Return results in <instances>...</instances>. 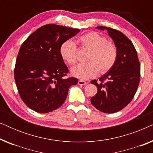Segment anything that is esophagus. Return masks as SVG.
<instances>
[{"label":"esophagus","instance_id":"34e87169","mask_svg":"<svg viewBox=\"0 0 153 153\" xmlns=\"http://www.w3.org/2000/svg\"><path fill=\"white\" fill-rule=\"evenodd\" d=\"M87 83H88L86 82V81H83V80H79V81H78V84L80 85H86Z\"/></svg>","mask_w":153,"mask_h":153}]
</instances>
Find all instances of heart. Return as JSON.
I'll return each instance as SVG.
<instances>
[{
  "label": "heart",
  "instance_id": "obj_1",
  "mask_svg": "<svg viewBox=\"0 0 153 153\" xmlns=\"http://www.w3.org/2000/svg\"><path fill=\"white\" fill-rule=\"evenodd\" d=\"M79 42L83 47L90 50L85 64H81L71 70V74L81 80L95 76L98 73L105 74L112 69L118 58V49L114 43L108 42L103 35L91 32L82 35ZM62 59L73 65L76 62V47L70 39L63 42L59 49Z\"/></svg>",
  "mask_w": 153,
  "mask_h": 153
}]
</instances>
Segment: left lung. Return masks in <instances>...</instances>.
Here are the masks:
<instances>
[{
	"instance_id": "obj_1",
	"label": "left lung",
	"mask_w": 153,
	"mask_h": 153,
	"mask_svg": "<svg viewBox=\"0 0 153 153\" xmlns=\"http://www.w3.org/2000/svg\"><path fill=\"white\" fill-rule=\"evenodd\" d=\"M96 28L107 30L118 49V58L112 69L100 77V82H91L97 88L91 102L100 111L112 114L122 110L133 99L139 86L141 66L132 42L123 33L104 26Z\"/></svg>"
}]
</instances>
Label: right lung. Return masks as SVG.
Instances as JSON below:
<instances>
[{
  "mask_svg": "<svg viewBox=\"0 0 153 153\" xmlns=\"http://www.w3.org/2000/svg\"><path fill=\"white\" fill-rule=\"evenodd\" d=\"M79 29L47 24L33 32L21 46L14 68V79L23 102L31 109L46 114L65 101L71 85L78 79L65 78L68 68L60 55L63 42Z\"/></svg>",
  "mask_w": 153,
  "mask_h": 153,
  "instance_id": "add662e5",
  "label": "right lung"
}]
</instances>
